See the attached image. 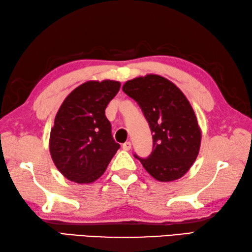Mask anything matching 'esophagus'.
Segmentation results:
<instances>
[{"mask_svg": "<svg viewBox=\"0 0 252 252\" xmlns=\"http://www.w3.org/2000/svg\"><path fill=\"white\" fill-rule=\"evenodd\" d=\"M123 149H124V150H126V151H128V150H130L131 149V142L130 141H126L125 143H123Z\"/></svg>", "mask_w": 252, "mask_h": 252, "instance_id": "1", "label": "esophagus"}]
</instances>
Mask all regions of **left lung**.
Wrapping results in <instances>:
<instances>
[{"instance_id":"obj_1","label":"left lung","mask_w":252,"mask_h":252,"mask_svg":"<svg viewBox=\"0 0 252 252\" xmlns=\"http://www.w3.org/2000/svg\"><path fill=\"white\" fill-rule=\"evenodd\" d=\"M123 91L139 104L152 132L151 155L135 158L158 182L183 177L196 161L201 143V130L187 97L172 81L153 74L126 81Z\"/></svg>"}]
</instances>
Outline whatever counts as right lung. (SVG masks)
I'll list each match as a JSON object with an SVG mask.
<instances>
[{"instance_id":"1","label":"right lung","mask_w":252,"mask_h":252,"mask_svg":"<svg viewBox=\"0 0 252 252\" xmlns=\"http://www.w3.org/2000/svg\"><path fill=\"white\" fill-rule=\"evenodd\" d=\"M120 88V81H87L66 96L56 113L50 153L55 166L69 181L94 183L120 149L105 116L107 104Z\"/></svg>"}]
</instances>
